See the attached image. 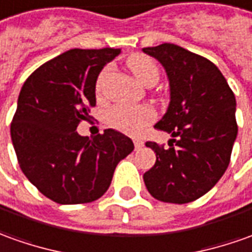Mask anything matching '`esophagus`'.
<instances>
[{"mask_svg":"<svg viewBox=\"0 0 252 252\" xmlns=\"http://www.w3.org/2000/svg\"><path fill=\"white\" fill-rule=\"evenodd\" d=\"M144 147V141H141V140H138V138H136L134 140V148L138 151V149H141Z\"/></svg>","mask_w":252,"mask_h":252,"instance_id":"1","label":"esophagus"}]
</instances>
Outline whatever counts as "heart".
<instances>
[{
	"label": "heart",
	"instance_id": "obj_1",
	"mask_svg": "<svg viewBox=\"0 0 252 252\" xmlns=\"http://www.w3.org/2000/svg\"><path fill=\"white\" fill-rule=\"evenodd\" d=\"M127 65H129L130 71L133 72V75L136 76L137 81L145 86H154L159 81V76H160L159 67L154 62V59H151L149 56L133 55L129 57ZM107 71L108 68L103 70L98 76L97 89L103 82V78L107 74ZM154 119H155V111L147 105L133 107V105H127V104H118L109 109L108 112V121L114 127L122 130L127 134H133V136L138 134Z\"/></svg>",
	"mask_w": 252,
	"mask_h": 252
}]
</instances>
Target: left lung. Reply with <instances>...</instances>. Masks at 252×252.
<instances>
[{
    "label": "left lung",
    "instance_id": "8db88e82",
    "mask_svg": "<svg viewBox=\"0 0 252 252\" xmlns=\"http://www.w3.org/2000/svg\"><path fill=\"white\" fill-rule=\"evenodd\" d=\"M144 52L160 62L170 83L167 112L155 127L171 134L169 148L147 141L156 154L144 174L148 192L160 202H193L220 181L237 136L236 98L216 64L174 43Z\"/></svg>",
    "mask_w": 252,
    "mask_h": 252
}]
</instances>
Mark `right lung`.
Here are the masks:
<instances>
[{"instance_id": "add662e5", "label": "right lung", "mask_w": 252, "mask_h": 252, "mask_svg": "<svg viewBox=\"0 0 252 252\" xmlns=\"http://www.w3.org/2000/svg\"><path fill=\"white\" fill-rule=\"evenodd\" d=\"M121 49H71L42 64L20 90L10 137L24 176L59 204L97 200L107 192L118 163L134 149L114 129L93 138L78 134L96 105L100 71Z\"/></svg>"}]
</instances>
